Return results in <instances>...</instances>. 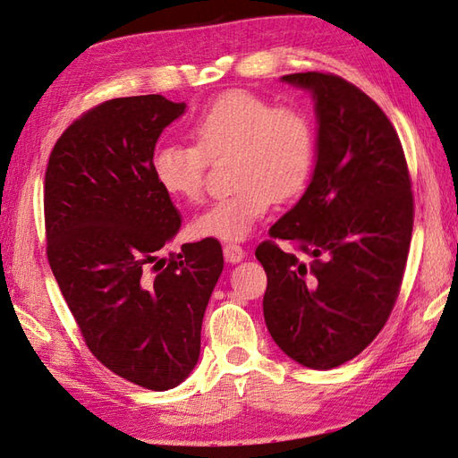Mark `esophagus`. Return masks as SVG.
<instances>
[{
    "label": "esophagus",
    "instance_id": "34e87169",
    "mask_svg": "<svg viewBox=\"0 0 458 458\" xmlns=\"http://www.w3.org/2000/svg\"><path fill=\"white\" fill-rule=\"evenodd\" d=\"M223 257H225L227 262L237 264V262H241L242 259H245V249L239 247V245H233V242H229V245L223 247Z\"/></svg>",
    "mask_w": 458,
    "mask_h": 458
}]
</instances>
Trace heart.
Segmentation results:
<instances>
[{
    "label": "heart",
    "instance_id": "1",
    "mask_svg": "<svg viewBox=\"0 0 458 458\" xmlns=\"http://www.w3.org/2000/svg\"><path fill=\"white\" fill-rule=\"evenodd\" d=\"M194 145L162 143L150 157L157 186L174 199L198 201L206 186L208 160L233 155V194L198 213L194 231L219 241L247 239L272 199L298 198L315 162V129L296 107H274L247 89H231L190 121Z\"/></svg>",
    "mask_w": 458,
    "mask_h": 458
}]
</instances>
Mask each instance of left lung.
Wrapping results in <instances>:
<instances>
[{"mask_svg":"<svg viewBox=\"0 0 458 458\" xmlns=\"http://www.w3.org/2000/svg\"><path fill=\"white\" fill-rule=\"evenodd\" d=\"M315 101L318 147L310 186L270 227L310 264L264 241V321L290 359L313 370L362 352L400 293L413 229V196L398 133L374 101L323 72L282 76Z\"/></svg>","mask_w":458,"mask_h":458,"instance_id":"8db88e82","label":"left lung"}]
</instances>
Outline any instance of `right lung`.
Returning a JSON list of instances; mask_svg holds the SVG:
<instances>
[{"label":"right lung","mask_w":458,"mask_h":458,"mask_svg":"<svg viewBox=\"0 0 458 458\" xmlns=\"http://www.w3.org/2000/svg\"><path fill=\"white\" fill-rule=\"evenodd\" d=\"M186 111L158 94L89 109L50 152L47 257L91 354L148 390L176 388L199 359L223 270L216 239L160 257L182 217L150 172L157 140Z\"/></svg>","instance_id":"add662e5"}]
</instances>
